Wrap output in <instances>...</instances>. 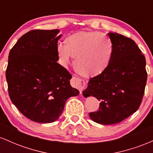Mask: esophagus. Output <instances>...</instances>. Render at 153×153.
Instances as JSON below:
<instances>
[{
	"instance_id": "1",
	"label": "esophagus",
	"mask_w": 153,
	"mask_h": 153,
	"mask_svg": "<svg viewBox=\"0 0 153 153\" xmlns=\"http://www.w3.org/2000/svg\"><path fill=\"white\" fill-rule=\"evenodd\" d=\"M71 85L74 88H78L80 91V94L82 93V91L85 86V82L82 79L77 78V77H73L71 80Z\"/></svg>"
}]
</instances>
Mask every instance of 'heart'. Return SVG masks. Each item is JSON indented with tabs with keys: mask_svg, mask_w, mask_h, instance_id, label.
Returning a JSON list of instances; mask_svg holds the SVG:
<instances>
[{
	"mask_svg": "<svg viewBox=\"0 0 153 153\" xmlns=\"http://www.w3.org/2000/svg\"><path fill=\"white\" fill-rule=\"evenodd\" d=\"M64 44L57 48L59 60L67 65L71 57L75 58L76 71L87 78L103 73L113 57V42L99 31H78L67 36Z\"/></svg>",
	"mask_w": 153,
	"mask_h": 153,
	"instance_id": "1",
	"label": "heart"
}]
</instances>
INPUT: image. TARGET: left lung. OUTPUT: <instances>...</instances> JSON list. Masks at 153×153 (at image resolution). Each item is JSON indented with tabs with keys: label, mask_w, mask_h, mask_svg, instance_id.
Wrapping results in <instances>:
<instances>
[{
	"label": "left lung",
	"mask_w": 153,
	"mask_h": 153,
	"mask_svg": "<svg viewBox=\"0 0 153 153\" xmlns=\"http://www.w3.org/2000/svg\"><path fill=\"white\" fill-rule=\"evenodd\" d=\"M114 45V54L106 71L91 78L84 97L94 96L100 101L99 110L89 114L101 124L121 122L141 104L147 74L146 60L136 43L117 33L108 34Z\"/></svg>",
	"instance_id": "obj_1"
}]
</instances>
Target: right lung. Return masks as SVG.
I'll return each mask as SVG.
<instances>
[{"label": "right lung", "mask_w": 153, "mask_h": 153, "mask_svg": "<svg viewBox=\"0 0 153 153\" xmlns=\"http://www.w3.org/2000/svg\"><path fill=\"white\" fill-rule=\"evenodd\" d=\"M59 29L32 30L11 49L6 72L12 103L23 115L39 123H52L62 114L67 100L79 91L72 75L58 64Z\"/></svg>", "instance_id": "obj_1"}]
</instances>
